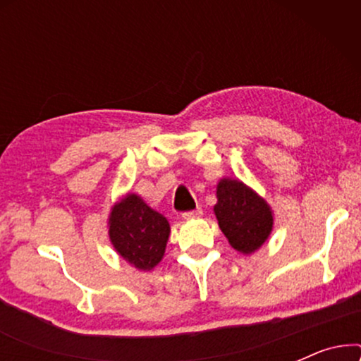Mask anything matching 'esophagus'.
<instances>
[{"label": "esophagus", "mask_w": 361, "mask_h": 361, "mask_svg": "<svg viewBox=\"0 0 361 361\" xmlns=\"http://www.w3.org/2000/svg\"><path fill=\"white\" fill-rule=\"evenodd\" d=\"M202 216V209H195L192 212H185V214H182V219L184 220H192V219H199Z\"/></svg>", "instance_id": "esophagus-1"}]
</instances>
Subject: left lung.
Here are the masks:
<instances>
[{
	"label": "left lung",
	"mask_w": 361,
	"mask_h": 361,
	"mask_svg": "<svg viewBox=\"0 0 361 361\" xmlns=\"http://www.w3.org/2000/svg\"><path fill=\"white\" fill-rule=\"evenodd\" d=\"M214 214L231 248L241 255L258 251L273 231L274 214L269 204L240 179L219 180Z\"/></svg>",
	"instance_id": "left-lung-1"
}]
</instances>
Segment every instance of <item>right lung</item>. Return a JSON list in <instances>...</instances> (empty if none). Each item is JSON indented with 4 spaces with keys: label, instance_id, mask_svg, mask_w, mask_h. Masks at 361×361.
<instances>
[{
    "label": "right lung",
    "instance_id": "1",
    "mask_svg": "<svg viewBox=\"0 0 361 361\" xmlns=\"http://www.w3.org/2000/svg\"><path fill=\"white\" fill-rule=\"evenodd\" d=\"M171 225L166 216L128 192L108 215V236L118 256L137 271L154 269L164 258Z\"/></svg>",
    "mask_w": 361,
    "mask_h": 361
}]
</instances>
